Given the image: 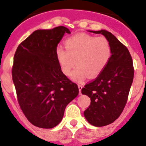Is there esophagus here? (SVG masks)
I'll return each instance as SVG.
<instances>
[{
    "mask_svg": "<svg viewBox=\"0 0 146 146\" xmlns=\"http://www.w3.org/2000/svg\"><path fill=\"white\" fill-rule=\"evenodd\" d=\"M83 85L82 84H78V89H79V92H80V94L81 95V90L82 88H83Z\"/></svg>",
    "mask_w": 146,
    "mask_h": 146,
    "instance_id": "34e87169",
    "label": "esophagus"
}]
</instances>
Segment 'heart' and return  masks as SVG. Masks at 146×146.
I'll return each mask as SVG.
<instances>
[{
	"label": "heart",
	"instance_id": "1",
	"mask_svg": "<svg viewBox=\"0 0 146 146\" xmlns=\"http://www.w3.org/2000/svg\"><path fill=\"white\" fill-rule=\"evenodd\" d=\"M65 47L56 49V58L61 70L69 76L74 65H78L72 74V80L80 82L89 75L95 78L102 72L111 57V46L108 38L80 33L65 41Z\"/></svg>",
	"mask_w": 146,
	"mask_h": 146
}]
</instances>
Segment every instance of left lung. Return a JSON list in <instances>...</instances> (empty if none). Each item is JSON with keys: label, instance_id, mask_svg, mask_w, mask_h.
Masks as SVG:
<instances>
[{"label": "left lung", "instance_id": "8db88e82", "mask_svg": "<svg viewBox=\"0 0 146 146\" xmlns=\"http://www.w3.org/2000/svg\"><path fill=\"white\" fill-rule=\"evenodd\" d=\"M90 32L108 38L111 57L105 68L81 90L90 98V107L84 112L88 122L96 127L113 123L123 111L133 83V60L127 48L110 32L101 30Z\"/></svg>", "mask_w": 146, "mask_h": 146}]
</instances>
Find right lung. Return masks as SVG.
Segmentation results:
<instances>
[{
  "label": "right lung",
  "instance_id": "1",
  "mask_svg": "<svg viewBox=\"0 0 146 146\" xmlns=\"http://www.w3.org/2000/svg\"><path fill=\"white\" fill-rule=\"evenodd\" d=\"M63 26L37 30L17 48L12 68L19 106L28 121L52 128L62 119L66 106L78 95V85L62 73L56 58Z\"/></svg>",
  "mask_w": 146,
  "mask_h": 146
}]
</instances>
